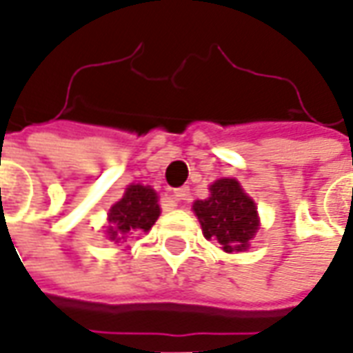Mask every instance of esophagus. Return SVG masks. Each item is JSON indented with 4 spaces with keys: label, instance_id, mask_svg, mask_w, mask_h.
<instances>
[{
    "label": "esophagus",
    "instance_id": "obj_1",
    "mask_svg": "<svg viewBox=\"0 0 353 353\" xmlns=\"http://www.w3.org/2000/svg\"><path fill=\"white\" fill-rule=\"evenodd\" d=\"M172 196H174L177 202H179V200H189V196H191V189H189V187H179V189L174 191Z\"/></svg>",
    "mask_w": 353,
    "mask_h": 353
}]
</instances>
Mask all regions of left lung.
Here are the masks:
<instances>
[{"label":"left lung","instance_id":"obj_1","mask_svg":"<svg viewBox=\"0 0 353 353\" xmlns=\"http://www.w3.org/2000/svg\"><path fill=\"white\" fill-rule=\"evenodd\" d=\"M192 212L199 217L208 240H215L223 252H245L259 230V215L252 196L232 177L210 185V196L196 200Z\"/></svg>","mask_w":353,"mask_h":353}]
</instances>
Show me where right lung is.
I'll list each match as a JSON object with an SVG mask.
<instances>
[{
	"mask_svg": "<svg viewBox=\"0 0 353 353\" xmlns=\"http://www.w3.org/2000/svg\"><path fill=\"white\" fill-rule=\"evenodd\" d=\"M161 215L159 196L151 187L128 185L124 196L115 202L108 214L105 234L111 242H126L130 236L149 232Z\"/></svg>",
	"mask_w": 353,
	"mask_h": 353,
	"instance_id": "right-lung-1",
	"label": "right lung"
}]
</instances>
